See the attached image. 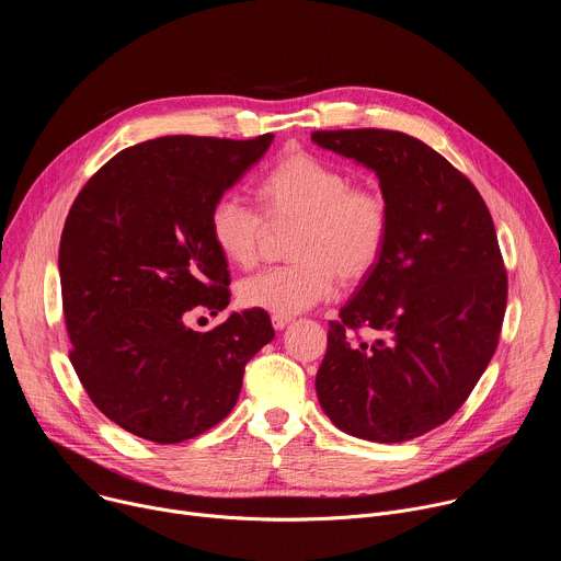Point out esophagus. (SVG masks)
I'll list each match as a JSON object with an SVG mask.
<instances>
[{
    "label": "esophagus",
    "mask_w": 561,
    "mask_h": 561,
    "mask_svg": "<svg viewBox=\"0 0 561 561\" xmlns=\"http://www.w3.org/2000/svg\"><path fill=\"white\" fill-rule=\"evenodd\" d=\"M271 322H273V329H275V331H284V329L293 322V317H286V314H273Z\"/></svg>",
    "instance_id": "1"
}]
</instances>
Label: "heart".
<instances>
[{"mask_svg": "<svg viewBox=\"0 0 561 561\" xmlns=\"http://www.w3.org/2000/svg\"><path fill=\"white\" fill-rule=\"evenodd\" d=\"M273 224L297 221L293 264L273 266L237 284L247 308L273 314H297L333 297L337 279L366 277L383 255L390 213L383 195L368 186H351L337 167L310 152H288L257 186ZM217 251L237 266L257 260L266 219L242 195L224 193L208 215Z\"/></svg>", "mask_w": 561, "mask_h": 561, "instance_id": "b5f03b06", "label": "heart"}]
</instances>
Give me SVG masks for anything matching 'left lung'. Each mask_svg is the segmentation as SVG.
Segmentation results:
<instances>
[{
	"label": "left lung",
	"mask_w": 561,
	"mask_h": 561,
	"mask_svg": "<svg viewBox=\"0 0 561 561\" xmlns=\"http://www.w3.org/2000/svg\"><path fill=\"white\" fill-rule=\"evenodd\" d=\"M310 139L373 171L390 213L381 260L331 322L317 399L342 433L409 442L450 420L495 355L508 293L495 224L448 159L407 133ZM362 325L375 343L354 340Z\"/></svg>",
	"instance_id": "1"
}]
</instances>
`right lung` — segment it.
Returning <instances> with one entry per match:
<instances>
[{
	"instance_id": "right-lung-1",
	"label": "right lung",
	"mask_w": 561,
	"mask_h": 561,
	"mask_svg": "<svg viewBox=\"0 0 561 561\" xmlns=\"http://www.w3.org/2000/svg\"><path fill=\"white\" fill-rule=\"evenodd\" d=\"M271 141L157 137L117 152L70 206L59 242L70 362L93 404L141 439L180 444L219 424L275 337L255 308L206 333L184 322L230 301L208 215Z\"/></svg>"
}]
</instances>
